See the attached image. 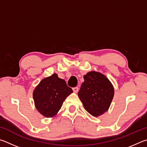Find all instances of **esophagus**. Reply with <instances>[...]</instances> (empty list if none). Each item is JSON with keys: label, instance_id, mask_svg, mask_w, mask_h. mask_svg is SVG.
Returning <instances> with one entry per match:
<instances>
[{"label": "esophagus", "instance_id": "34e87169", "mask_svg": "<svg viewBox=\"0 0 147 147\" xmlns=\"http://www.w3.org/2000/svg\"><path fill=\"white\" fill-rule=\"evenodd\" d=\"M72 89H73V91H74V92H75V93H78L79 91L78 87H74V88H73Z\"/></svg>", "mask_w": 147, "mask_h": 147}]
</instances>
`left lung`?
Segmentation results:
<instances>
[{"label":"left lung","instance_id":"1","mask_svg":"<svg viewBox=\"0 0 147 147\" xmlns=\"http://www.w3.org/2000/svg\"><path fill=\"white\" fill-rule=\"evenodd\" d=\"M84 80L78 96L86 111L98 117L109 110L114 97V87L106 76L95 71L84 76Z\"/></svg>","mask_w":147,"mask_h":147}]
</instances>
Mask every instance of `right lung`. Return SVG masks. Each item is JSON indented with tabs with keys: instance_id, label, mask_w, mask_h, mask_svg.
Returning <instances> with one entry per match:
<instances>
[{
	"instance_id": "right-lung-1",
	"label": "right lung",
	"mask_w": 147,
	"mask_h": 147,
	"mask_svg": "<svg viewBox=\"0 0 147 147\" xmlns=\"http://www.w3.org/2000/svg\"><path fill=\"white\" fill-rule=\"evenodd\" d=\"M72 92L66 81L53 74L43 79L36 86L33 93L35 106L45 117H52L57 114L64 100Z\"/></svg>"
}]
</instances>
